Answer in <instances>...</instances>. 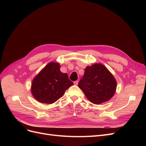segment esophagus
I'll use <instances>...</instances> for the list:
<instances>
[{
  "instance_id": "esophagus-1",
  "label": "esophagus",
  "mask_w": 146,
  "mask_h": 146,
  "mask_svg": "<svg viewBox=\"0 0 146 146\" xmlns=\"http://www.w3.org/2000/svg\"><path fill=\"white\" fill-rule=\"evenodd\" d=\"M74 85H78V81H75L74 82Z\"/></svg>"
}]
</instances>
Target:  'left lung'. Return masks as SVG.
Segmentation results:
<instances>
[{"label":"left lung","instance_id":"obj_1","mask_svg":"<svg viewBox=\"0 0 146 146\" xmlns=\"http://www.w3.org/2000/svg\"><path fill=\"white\" fill-rule=\"evenodd\" d=\"M78 86L92 103L100 104L113 96L117 83L105 66L98 63L87 66Z\"/></svg>","mask_w":146,"mask_h":146}]
</instances>
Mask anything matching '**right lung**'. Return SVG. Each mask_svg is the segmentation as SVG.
I'll return each mask as SVG.
<instances>
[{"label":"right lung","instance_id":"add662e5","mask_svg":"<svg viewBox=\"0 0 146 146\" xmlns=\"http://www.w3.org/2000/svg\"><path fill=\"white\" fill-rule=\"evenodd\" d=\"M58 63L51 62L35 77L32 93L39 102L51 104L61 98L66 90L73 85L67 74L62 73Z\"/></svg>","mask_w":146,"mask_h":146}]
</instances>
